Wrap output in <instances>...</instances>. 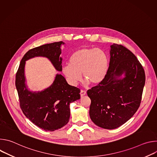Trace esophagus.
<instances>
[{
    "label": "esophagus",
    "instance_id": "1",
    "mask_svg": "<svg viewBox=\"0 0 157 157\" xmlns=\"http://www.w3.org/2000/svg\"><path fill=\"white\" fill-rule=\"evenodd\" d=\"M86 91H84V90H81V92H80V95H81V97H82V96H84V95H86Z\"/></svg>",
    "mask_w": 157,
    "mask_h": 157
}]
</instances>
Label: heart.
Instances as JSON below:
<instances>
[{
    "instance_id": "b5f03b06",
    "label": "heart",
    "mask_w": 157,
    "mask_h": 157,
    "mask_svg": "<svg viewBox=\"0 0 157 157\" xmlns=\"http://www.w3.org/2000/svg\"><path fill=\"white\" fill-rule=\"evenodd\" d=\"M108 68V58L102 50L85 48L71 55L70 64L63 67V73L73 85L81 79V74L87 83L98 85L105 78Z\"/></svg>"
}]
</instances>
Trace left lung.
Masks as SVG:
<instances>
[{
  "instance_id": "obj_1",
  "label": "left lung",
  "mask_w": 157,
  "mask_h": 157,
  "mask_svg": "<svg viewBox=\"0 0 157 157\" xmlns=\"http://www.w3.org/2000/svg\"><path fill=\"white\" fill-rule=\"evenodd\" d=\"M110 56L105 78L87 91L91 100V119L105 129L120 127L136 113L145 82L143 67L129 50L114 43L110 46Z\"/></svg>"
}]
</instances>
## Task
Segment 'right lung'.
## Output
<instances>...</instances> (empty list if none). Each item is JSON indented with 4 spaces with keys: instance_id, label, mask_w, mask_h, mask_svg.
Instances as JSON below:
<instances>
[{
    "instance_id": "add662e5",
    "label": "right lung",
    "mask_w": 157,
    "mask_h": 157,
    "mask_svg": "<svg viewBox=\"0 0 157 157\" xmlns=\"http://www.w3.org/2000/svg\"><path fill=\"white\" fill-rule=\"evenodd\" d=\"M64 44L54 42L30 50L22 58L16 74L15 86L22 112L32 122L46 131L58 130L69 122L70 104L80 99V89L68 84L61 75L57 74L48 88L38 92L29 91L25 84V61L36 56L46 57L57 71H62L59 56Z\"/></svg>"
}]
</instances>
